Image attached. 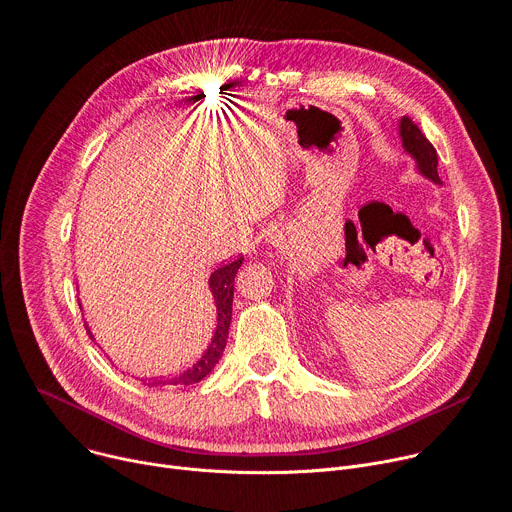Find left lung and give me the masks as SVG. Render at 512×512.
<instances>
[{
  "label": "left lung",
  "instance_id": "obj_1",
  "mask_svg": "<svg viewBox=\"0 0 512 512\" xmlns=\"http://www.w3.org/2000/svg\"><path fill=\"white\" fill-rule=\"evenodd\" d=\"M399 137H401L403 151L416 161L418 171L426 179L442 185V181L438 177V153H436L434 145L422 135V131L418 129V125L410 117H401Z\"/></svg>",
  "mask_w": 512,
  "mask_h": 512
}]
</instances>
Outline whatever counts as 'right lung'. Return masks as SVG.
I'll return each mask as SVG.
<instances>
[{
  "label": "right lung",
  "mask_w": 512,
  "mask_h": 512,
  "mask_svg": "<svg viewBox=\"0 0 512 512\" xmlns=\"http://www.w3.org/2000/svg\"><path fill=\"white\" fill-rule=\"evenodd\" d=\"M244 258H238L226 266H220L218 270L212 272L210 276V292L214 296V304H216V331L214 337L208 345V349L203 351V355L185 371L167 377V379H151L145 385L149 387H169V385H191L201 381L206 375H210V371L216 367V363L222 359V353L226 349V341H228V331H230V323H232V300H234V278L238 274V268L242 266ZM88 337L94 341V335L90 333L88 325L84 323Z\"/></svg>",
  "instance_id": "add662e5"
}]
</instances>
